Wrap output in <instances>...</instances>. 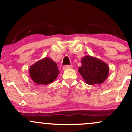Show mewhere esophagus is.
Listing matches in <instances>:
<instances>
[{"instance_id":"obj_1","label":"esophagus","mask_w":132,"mask_h":132,"mask_svg":"<svg viewBox=\"0 0 132 132\" xmlns=\"http://www.w3.org/2000/svg\"><path fill=\"white\" fill-rule=\"evenodd\" d=\"M72 68V65H66V66H64L63 67V70H66V69H70V68Z\"/></svg>"}]
</instances>
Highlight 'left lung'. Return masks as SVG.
Segmentation results:
<instances>
[{"label": "left lung", "mask_w": 132, "mask_h": 132, "mask_svg": "<svg viewBox=\"0 0 132 132\" xmlns=\"http://www.w3.org/2000/svg\"><path fill=\"white\" fill-rule=\"evenodd\" d=\"M78 71L86 84H101L109 76V68L105 62L91 56H85L81 60Z\"/></svg>", "instance_id": "left-lung-1"}]
</instances>
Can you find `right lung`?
Instances as JSON below:
<instances>
[{"instance_id": "obj_1", "label": "right lung", "mask_w": 132, "mask_h": 132, "mask_svg": "<svg viewBox=\"0 0 132 132\" xmlns=\"http://www.w3.org/2000/svg\"><path fill=\"white\" fill-rule=\"evenodd\" d=\"M60 73L57 64L50 57H44L30 66L29 74L35 83L47 85L53 82Z\"/></svg>"}]
</instances>
